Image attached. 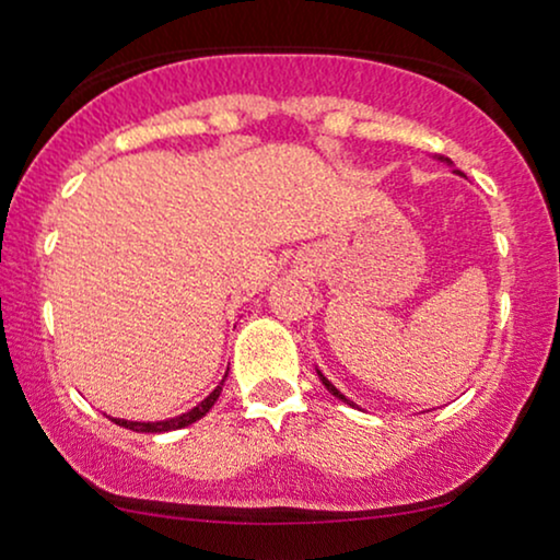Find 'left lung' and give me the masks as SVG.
<instances>
[{"mask_svg": "<svg viewBox=\"0 0 560 560\" xmlns=\"http://www.w3.org/2000/svg\"><path fill=\"white\" fill-rule=\"evenodd\" d=\"M318 376H320V374H318ZM320 382H324V384H326V389H329V392H331V395H334V397H339V400H345V402H350V400H347V397H345V395H342V392H339V389H337V387H334V384H331V382H329V378H326V376H320Z\"/></svg>", "mask_w": 560, "mask_h": 560, "instance_id": "left-lung-1", "label": "left lung"}]
</instances>
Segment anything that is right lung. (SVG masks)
I'll return each mask as SVG.
<instances>
[{
	"label": "right lung",
	"instance_id": "right-lung-1",
	"mask_svg": "<svg viewBox=\"0 0 560 560\" xmlns=\"http://www.w3.org/2000/svg\"><path fill=\"white\" fill-rule=\"evenodd\" d=\"M218 395H221V387H215L213 392H210V395L205 397V400L199 402L197 408H191L189 413H184V416H176V419H171V421H158V423H139V421H120V419H113V421L118 423V427H124V429H131V432H141V434H160V432H173V429H184V427H189V423H195V421L202 419V416L208 413V410L213 408V405H215Z\"/></svg>",
	"mask_w": 560,
	"mask_h": 560
}]
</instances>
